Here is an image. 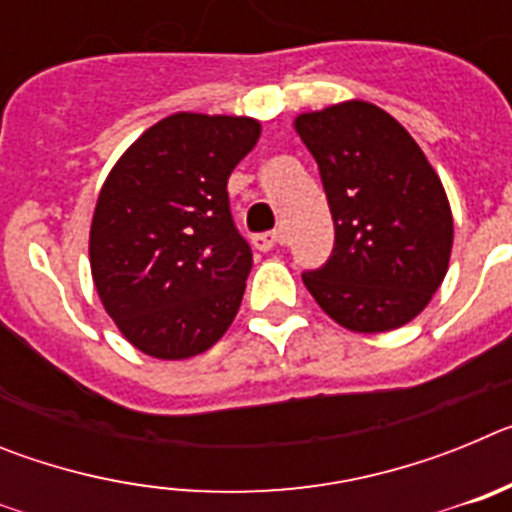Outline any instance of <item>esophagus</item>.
Here are the masks:
<instances>
[{
  "instance_id": "34e87169",
  "label": "esophagus",
  "mask_w": 512,
  "mask_h": 512,
  "mask_svg": "<svg viewBox=\"0 0 512 512\" xmlns=\"http://www.w3.org/2000/svg\"><path fill=\"white\" fill-rule=\"evenodd\" d=\"M253 248H259V251H271V248L282 246V235L277 230H271V233H256L251 238Z\"/></svg>"
}]
</instances>
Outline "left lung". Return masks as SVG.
Listing matches in <instances>:
<instances>
[{"instance_id": "8db88e82", "label": "left lung", "mask_w": 512, "mask_h": 512, "mask_svg": "<svg viewBox=\"0 0 512 512\" xmlns=\"http://www.w3.org/2000/svg\"><path fill=\"white\" fill-rule=\"evenodd\" d=\"M295 128L318 161L336 228L330 259L302 282L348 330L410 323L449 269L454 223L441 179L408 130L369 102L300 115Z\"/></svg>"}]
</instances>
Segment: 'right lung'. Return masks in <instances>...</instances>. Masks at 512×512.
I'll return each instance as SVG.
<instances>
[{"label":"right lung","mask_w":512,"mask_h":512,"mask_svg":"<svg viewBox=\"0 0 512 512\" xmlns=\"http://www.w3.org/2000/svg\"><path fill=\"white\" fill-rule=\"evenodd\" d=\"M259 133L251 117L179 112L107 176L89 235L94 287L143 354L189 359L233 323L253 253L230 215L228 176Z\"/></svg>","instance_id":"obj_1"}]
</instances>
